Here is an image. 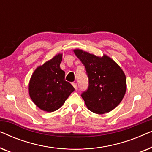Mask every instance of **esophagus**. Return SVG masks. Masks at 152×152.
Wrapping results in <instances>:
<instances>
[{"label": "esophagus", "mask_w": 152, "mask_h": 152, "mask_svg": "<svg viewBox=\"0 0 152 152\" xmlns=\"http://www.w3.org/2000/svg\"><path fill=\"white\" fill-rule=\"evenodd\" d=\"M72 86H73L75 89L77 88V83H75V82H72Z\"/></svg>", "instance_id": "esophagus-1"}]
</instances>
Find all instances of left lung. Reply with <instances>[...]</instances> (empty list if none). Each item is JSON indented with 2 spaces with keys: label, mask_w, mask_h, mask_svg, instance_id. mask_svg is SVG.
Returning <instances> with one entry per match:
<instances>
[{
  "label": "left lung",
  "mask_w": 152,
  "mask_h": 152,
  "mask_svg": "<svg viewBox=\"0 0 152 152\" xmlns=\"http://www.w3.org/2000/svg\"><path fill=\"white\" fill-rule=\"evenodd\" d=\"M74 53L86 68L88 88L81 96L91 111L97 114L108 113L120 103L126 89V77L113 60L102 58L81 50Z\"/></svg>",
  "instance_id": "1"
}]
</instances>
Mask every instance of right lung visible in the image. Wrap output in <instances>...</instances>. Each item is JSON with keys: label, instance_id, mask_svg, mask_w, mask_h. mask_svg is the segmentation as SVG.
<instances>
[{"label": "right lung", "instance_id": "add662e5", "mask_svg": "<svg viewBox=\"0 0 152 152\" xmlns=\"http://www.w3.org/2000/svg\"><path fill=\"white\" fill-rule=\"evenodd\" d=\"M62 55H56L43 66L37 68L29 84L30 96L43 111H55L63 105L75 91L65 80V72L60 68Z\"/></svg>", "mask_w": 152, "mask_h": 152}]
</instances>
